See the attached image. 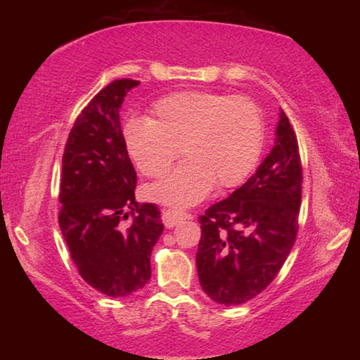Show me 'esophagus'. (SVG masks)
Returning <instances> with one entry per match:
<instances>
[{
  "mask_svg": "<svg viewBox=\"0 0 360 360\" xmlns=\"http://www.w3.org/2000/svg\"><path fill=\"white\" fill-rule=\"evenodd\" d=\"M188 217L191 216H188L187 212H182V211H176V210H163L162 211V221L168 229L174 227V225H178L181 221H184V219H188Z\"/></svg>",
  "mask_w": 360,
  "mask_h": 360,
  "instance_id": "esophagus-1",
  "label": "esophagus"
}]
</instances>
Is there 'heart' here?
Instances as JSON below:
<instances>
[{"label":"heart","mask_w":360,"mask_h":360,"mask_svg":"<svg viewBox=\"0 0 360 360\" xmlns=\"http://www.w3.org/2000/svg\"><path fill=\"white\" fill-rule=\"evenodd\" d=\"M127 154L148 178H162L181 155L174 172L152 186L158 203L188 208L208 197L212 187L245 182L260 160L265 120L249 96L188 90L163 96L149 117H131L122 127Z\"/></svg>","instance_id":"heart-1"}]
</instances>
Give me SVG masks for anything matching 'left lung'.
Listing matches in <instances>:
<instances>
[{
	"label": "left lung",
	"instance_id": "left-lung-1",
	"mask_svg": "<svg viewBox=\"0 0 360 360\" xmlns=\"http://www.w3.org/2000/svg\"><path fill=\"white\" fill-rule=\"evenodd\" d=\"M276 144L251 178L198 217V279L216 303L233 307L259 295L294 246L302 203V160L281 111Z\"/></svg>",
	"mask_w": 360,
	"mask_h": 360
}]
</instances>
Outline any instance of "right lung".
Instances as JSON below:
<instances>
[{
	"label": "right lung",
	"mask_w": 360,
	"mask_h": 360,
	"mask_svg": "<svg viewBox=\"0 0 360 360\" xmlns=\"http://www.w3.org/2000/svg\"><path fill=\"white\" fill-rule=\"evenodd\" d=\"M139 81L117 79L96 94L65 144L58 225L79 275L108 297H127L150 279V252L163 231L160 210L135 200L136 173L119 111ZM132 216L129 228L122 220Z\"/></svg>",
	"instance_id": "obj_1"
}]
</instances>
